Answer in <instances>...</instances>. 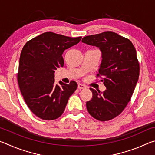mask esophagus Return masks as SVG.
Returning a JSON list of instances; mask_svg holds the SVG:
<instances>
[{"label": "esophagus", "mask_w": 155, "mask_h": 155, "mask_svg": "<svg viewBox=\"0 0 155 155\" xmlns=\"http://www.w3.org/2000/svg\"><path fill=\"white\" fill-rule=\"evenodd\" d=\"M78 90H83V89L86 88V85H83V84H78Z\"/></svg>", "instance_id": "1"}]
</instances>
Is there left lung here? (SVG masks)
Here are the masks:
<instances>
[{
  "mask_svg": "<svg viewBox=\"0 0 155 155\" xmlns=\"http://www.w3.org/2000/svg\"><path fill=\"white\" fill-rule=\"evenodd\" d=\"M82 42L98 47L102 61L98 74L107 90L92 88V98L86 103L91 116L99 121L112 120L119 115L130 101L140 75L137 52L127 38L111 31L84 37Z\"/></svg>",
  "mask_w": 155,
  "mask_h": 155,
  "instance_id": "obj_1",
  "label": "left lung"
}]
</instances>
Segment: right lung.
I'll list each match as a JSON object with an SVG mask.
<instances>
[{
    "label": "right lung",
    "instance_id": "add662e5",
    "mask_svg": "<svg viewBox=\"0 0 155 155\" xmlns=\"http://www.w3.org/2000/svg\"><path fill=\"white\" fill-rule=\"evenodd\" d=\"M81 37L70 38L46 32L27 41L21 52L18 83L28 108L36 116L45 120L58 118L64 113L70 96L77 88L70 84L54 83V74L63 67L65 50L76 45Z\"/></svg>",
    "mask_w": 155,
    "mask_h": 155
}]
</instances>
